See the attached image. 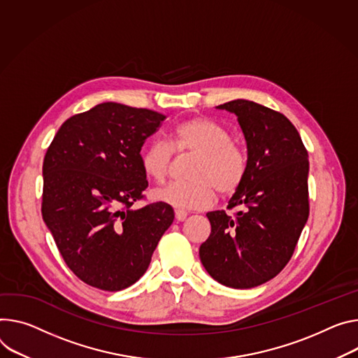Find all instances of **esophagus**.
Masks as SVG:
<instances>
[{
	"instance_id": "1",
	"label": "esophagus",
	"mask_w": 358,
	"mask_h": 358,
	"mask_svg": "<svg viewBox=\"0 0 358 358\" xmlns=\"http://www.w3.org/2000/svg\"><path fill=\"white\" fill-rule=\"evenodd\" d=\"M187 215H188V214H187V211H184V210H177V211H176V220H177V221H184V220L187 218Z\"/></svg>"
}]
</instances>
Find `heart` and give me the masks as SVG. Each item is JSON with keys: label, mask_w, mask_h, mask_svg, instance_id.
<instances>
[{"label": "heart", "mask_w": 358, "mask_h": 358, "mask_svg": "<svg viewBox=\"0 0 358 358\" xmlns=\"http://www.w3.org/2000/svg\"><path fill=\"white\" fill-rule=\"evenodd\" d=\"M173 152L194 154L188 181L171 182L157 189L154 197L178 210L206 208L215 200L217 191L224 197L236 194L248 173V154L231 140V133L218 122L194 117L174 127L170 145L152 141L141 150L140 164L154 182H162L170 171Z\"/></svg>", "instance_id": "obj_1"}]
</instances>
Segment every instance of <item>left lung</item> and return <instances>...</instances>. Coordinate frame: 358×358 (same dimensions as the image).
Wrapping results in <instances>:
<instances>
[{
  "instance_id": "1",
  "label": "left lung",
  "mask_w": 358,
  "mask_h": 358,
  "mask_svg": "<svg viewBox=\"0 0 358 358\" xmlns=\"http://www.w3.org/2000/svg\"><path fill=\"white\" fill-rule=\"evenodd\" d=\"M234 113L247 141L248 173L227 208L207 213L211 234L200 247L208 274L222 285L252 288L289 262L310 214L308 152L278 111L248 100L218 106Z\"/></svg>"
}]
</instances>
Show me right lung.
Segmentation results:
<instances>
[{"label":"right lung","instance_id":"add662e5","mask_svg":"<svg viewBox=\"0 0 358 358\" xmlns=\"http://www.w3.org/2000/svg\"><path fill=\"white\" fill-rule=\"evenodd\" d=\"M164 118L147 108L103 103L70 117L45 152L44 222L69 268L91 287L133 285L173 224L169 204L131 208L148 187L141 147Z\"/></svg>","mask_w":358,"mask_h":358}]
</instances>
